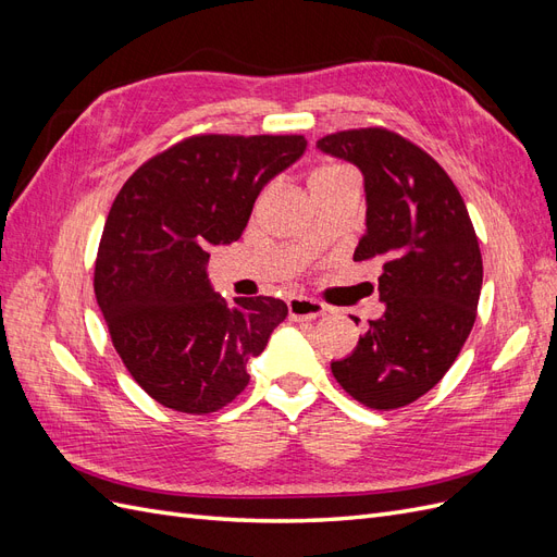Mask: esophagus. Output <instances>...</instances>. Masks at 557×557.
I'll use <instances>...</instances> for the list:
<instances>
[{
  "instance_id": "34e87169",
  "label": "esophagus",
  "mask_w": 557,
  "mask_h": 557,
  "mask_svg": "<svg viewBox=\"0 0 557 557\" xmlns=\"http://www.w3.org/2000/svg\"><path fill=\"white\" fill-rule=\"evenodd\" d=\"M327 309L323 301H315L311 297H290L288 299V313L293 320H311L323 315Z\"/></svg>"
}]
</instances>
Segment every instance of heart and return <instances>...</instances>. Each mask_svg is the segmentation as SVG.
Listing matches in <instances>:
<instances>
[{"label":"heart","mask_w":557,"mask_h":557,"mask_svg":"<svg viewBox=\"0 0 557 557\" xmlns=\"http://www.w3.org/2000/svg\"><path fill=\"white\" fill-rule=\"evenodd\" d=\"M339 174H348V170H344V166H320V170L311 176V178H323V176H339Z\"/></svg>","instance_id":"obj_1"}]
</instances>
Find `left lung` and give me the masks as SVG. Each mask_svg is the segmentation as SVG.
Returning <instances> with one entry per match:
<instances>
[{"instance_id":"left-lung-1","label":"left lung","mask_w":557,"mask_h":557,"mask_svg":"<svg viewBox=\"0 0 557 557\" xmlns=\"http://www.w3.org/2000/svg\"><path fill=\"white\" fill-rule=\"evenodd\" d=\"M315 146L362 172L367 232L352 260L383 264L385 311L332 374L369 409L407 407L444 379L474 327L483 283L474 225L442 164L399 134L346 129Z\"/></svg>"}]
</instances>
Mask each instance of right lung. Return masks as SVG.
Instances as JSON below:
<instances>
[{
    "instance_id": "obj_1",
    "label": "right lung",
    "mask_w": 557,
    "mask_h": 557,
    "mask_svg": "<svg viewBox=\"0 0 557 557\" xmlns=\"http://www.w3.org/2000/svg\"><path fill=\"white\" fill-rule=\"evenodd\" d=\"M307 150L301 134H197L144 162L113 199L95 297L132 379L181 413H213L288 315L274 297L213 293V246L237 242L264 185Z\"/></svg>"
}]
</instances>
